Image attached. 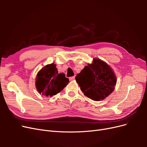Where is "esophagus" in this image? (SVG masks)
Instances as JSON below:
<instances>
[{
    "label": "esophagus",
    "instance_id": "esophagus-1",
    "mask_svg": "<svg viewBox=\"0 0 147 147\" xmlns=\"http://www.w3.org/2000/svg\"><path fill=\"white\" fill-rule=\"evenodd\" d=\"M75 76L71 77H69V80H70V81H72V80H75Z\"/></svg>",
    "mask_w": 147,
    "mask_h": 147
}]
</instances>
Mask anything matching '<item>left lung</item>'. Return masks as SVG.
<instances>
[{"label":"left lung","instance_id":"obj_1","mask_svg":"<svg viewBox=\"0 0 147 147\" xmlns=\"http://www.w3.org/2000/svg\"><path fill=\"white\" fill-rule=\"evenodd\" d=\"M75 80L84 94L95 101L109 96L117 83L116 77L110 66L96 58L77 74Z\"/></svg>","mask_w":147,"mask_h":147}]
</instances>
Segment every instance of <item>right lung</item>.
Masks as SVG:
<instances>
[{
    "instance_id": "right-lung-1",
    "label": "right lung",
    "mask_w": 147,
    "mask_h": 147,
    "mask_svg": "<svg viewBox=\"0 0 147 147\" xmlns=\"http://www.w3.org/2000/svg\"><path fill=\"white\" fill-rule=\"evenodd\" d=\"M69 83L64 74H58L56 65H47L39 71L36 78V88L40 94L52 96L61 92Z\"/></svg>"
}]
</instances>
